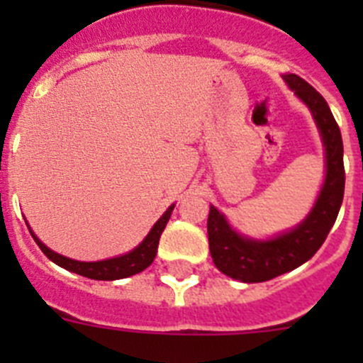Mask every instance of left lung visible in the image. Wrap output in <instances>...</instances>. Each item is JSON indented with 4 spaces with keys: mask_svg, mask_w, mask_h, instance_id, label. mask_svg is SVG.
<instances>
[{
    "mask_svg": "<svg viewBox=\"0 0 363 363\" xmlns=\"http://www.w3.org/2000/svg\"><path fill=\"white\" fill-rule=\"evenodd\" d=\"M284 78L298 98L311 108L318 125L325 145V184L309 216L296 229L269 242L243 238L230 229L223 214L211 207L207 233L214 265L227 277L245 284L272 280L313 258L335 225L344 200V143L331 108L323 96L306 79L296 74H287Z\"/></svg>",
    "mask_w": 363,
    "mask_h": 363,
    "instance_id": "8db88e82",
    "label": "left lung"
}]
</instances>
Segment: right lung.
<instances>
[{
    "instance_id": "right-lung-1",
    "label": "right lung",
    "mask_w": 363,
    "mask_h": 363,
    "mask_svg": "<svg viewBox=\"0 0 363 363\" xmlns=\"http://www.w3.org/2000/svg\"><path fill=\"white\" fill-rule=\"evenodd\" d=\"M172 209H174V205H171V207L165 211V214L154 223L150 233L147 234V238L143 240L134 251L127 252V255L123 256H118V258L101 259V262H76V259L65 258V256L50 251L49 247H45L43 243L36 238V234L32 233V230L30 234L32 238H34V242H36L38 245H40L41 251H43V255L49 259H52L54 264H57L60 267L67 269V271L70 272H76V274H82V277L85 278H91V280H121V278L133 277V274L142 272L143 269H147L152 264L154 258H156V252H158L160 236H162L167 221L171 218Z\"/></svg>"
}]
</instances>
